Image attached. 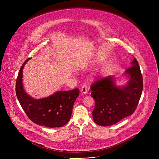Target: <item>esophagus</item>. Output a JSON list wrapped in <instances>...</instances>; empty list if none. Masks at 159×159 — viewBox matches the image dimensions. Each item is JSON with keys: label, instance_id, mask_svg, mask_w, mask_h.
Returning <instances> with one entry per match:
<instances>
[{"label": "esophagus", "instance_id": "34e87169", "mask_svg": "<svg viewBox=\"0 0 159 159\" xmlns=\"http://www.w3.org/2000/svg\"><path fill=\"white\" fill-rule=\"evenodd\" d=\"M87 90H88V89H87V87L86 85H83V86L82 87V88H81V93H82L85 94L87 93Z\"/></svg>", "mask_w": 159, "mask_h": 159}]
</instances>
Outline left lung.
<instances>
[{"label":"left lung","instance_id":"1","mask_svg":"<svg viewBox=\"0 0 159 159\" xmlns=\"http://www.w3.org/2000/svg\"><path fill=\"white\" fill-rule=\"evenodd\" d=\"M131 64L123 74L128 79L125 85H117L116 79L108 75L91 85V96L95 100L93 117L97 125L107 126L116 124L131 115L137 108L143 90V79L134 57Z\"/></svg>","mask_w":159,"mask_h":159}]
</instances>
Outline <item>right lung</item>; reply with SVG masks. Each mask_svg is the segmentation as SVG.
Here are the masks:
<instances>
[{"label":"right lung","mask_w":159,"mask_h":159,"mask_svg":"<svg viewBox=\"0 0 159 159\" xmlns=\"http://www.w3.org/2000/svg\"><path fill=\"white\" fill-rule=\"evenodd\" d=\"M28 58L19 70L16 84L18 101L28 118L38 125L59 128L69 121L75 101L79 96V89L57 91L47 98L34 99L25 91L22 84V70Z\"/></svg>","instance_id":"right-lung-1"}]
</instances>
